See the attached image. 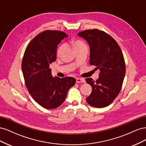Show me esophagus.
Masks as SVG:
<instances>
[{
    "label": "esophagus",
    "mask_w": 146,
    "mask_h": 146,
    "mask_svg": "<svg viewBox=\"0 0 146 146\" xmlns=\"http://www.w3.org/2000/svg\"><path fill=\"white\" fill-rule=\"evenodd\" d=\"M76 82L77 83H85V79H83V78H76Z\"/></svg>",
    "instance_id": "obj_1"
}]
</instances>
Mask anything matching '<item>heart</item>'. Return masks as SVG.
<instances>
[{
	"label": "heart",
	"instance_id": "obj_1",
	"mask_svg": "<svg viewBox=\"0 0 146 146\" xmlns=\"http://www.w3.org/2000/svg\"><path fill=\"white\" fill-rule=\"evenodd\" d=\"M72 46L74 48V49L76 50V49H77V48L82 47L83 46H85L86 45L82 41H81L80 40H77V41H75L74 42H72ZM64 48H65V45L64 44L61 45L58 47V50H57V55L60 56L61 54H62V53L63 52Z\"/></svg>",
	"mask_w": 146,
	"mask_h": 146
}]
</instances>
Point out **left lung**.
I'll return each instance as SVG.
<instances>
[{"label":"left lung","mask_w":146,"mask_h":146,"mask_svg":"<svg viewBox=\"0 0 146 146\" xmlns=\"http://www.w3.org/2000/svg\"><path fill=\"white\" fill-rule=\"evenodd\" d=\"M90 48V63L99 69L96 81L86 78L92 92L86 100L96 108H104L116 99L124 79L125 64L122 50L117 42L108 34L98 29L86 30L78 33Z\"/></svg>","instance_id":"1"}]
</instances>
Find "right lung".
<instances>
[{"label":"right lung","instance_id":"add662e5","mask_svg":"<svg viewBox=\"0 0 146 146\" xmlns=\"http://www.w3.org/2000/svg\"><path fill=\"white\" fill-rule=\"evenodd\" d=\"M68 36L57 30H46L29 44L22 61L24 80L28 91L41 107L54 109L62 104L76 78L52 76L50 64L56 58L57 46Z\"/></svg>","mask_w":146,"mask_h":146}]
</instances>
